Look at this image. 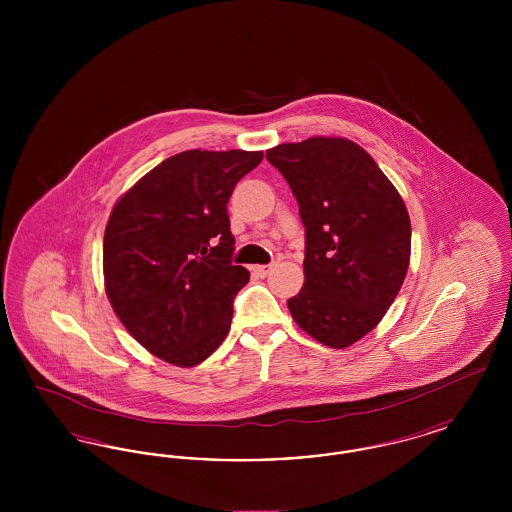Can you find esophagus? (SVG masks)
<instances>
[{"mask_svg":"<svg viewBox=\"0 0 512 512\" xmlns=\"http://www.w3.org/2000/svg\"><path fill=\"white\" fill-rule=\"evenodd\" d=\"M272 268H274V265H257V267H253V272H255L259 278H265V276H268V274L272 272Z\"/></svg>","mask_w":512,"mask_h":512,"instance_id":"obj_1","label":"esophagus"}]
</instances>
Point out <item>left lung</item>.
I'll use <instances>...</instances> for the list:
<instances>
[{
    "label": "left lung",
    "mask_w": 512,
    "mask_h": 512,
    "mask_svg": "<svg viewBox=\"0 0 512 512\" xmlns=\"http://www.w3.org/2000/svg\"><path fill=\"white\" fill-rule=\"evenodd\" d=\"M299 203L305 284L288 299L311 338L345 349L390 309L411 259V220L388 176L345 138H309L267 151Z\"/></svg>",
    "instance_id": "left-lung-1"
}]
</instances>
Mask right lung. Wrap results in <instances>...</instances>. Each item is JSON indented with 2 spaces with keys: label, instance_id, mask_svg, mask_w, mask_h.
Masks as SVG:
<instances>
[{
  "label": "right lung",
  "instance_id": "add662e5",
  "mask_svg": "<svg viewBox=\"0 0 512 512\" xmlns=\"http://www.w3.org/2000/svg\"><path fill=\"white\" fill-rule=\"evenodd\" d=\"M263 151L172 155L115 203L103 236L105 292L124 328L176 366L205 361L226 338L249 270L232 265L228 199Z\"/></svg>",
  "mask_w": 512,
  "mask_h": 512
}]
</instances>
